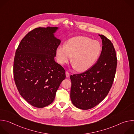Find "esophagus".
Masks as SVG:
<instances>
[{
  "label": "esophagus",
  "instance_id": "1",
  "mask_svg": "<svg viewBox=\"0 0 134 134\" xmlns=\"http://www.w3.org/2000/svg\"><path fill=\"white\" fill-rule=\"evenodd\" d=\"M69 75H70L68 71H66V77H68L69 76Z\"/></svg>",
  "mask_w": 134,
  "mask_h": 134
}]
</instances>
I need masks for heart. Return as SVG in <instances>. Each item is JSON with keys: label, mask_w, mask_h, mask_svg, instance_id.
<instances>
[{"label": "heart", "mask_w": 134, "mask_h": 134, "mask_svg": "<svg viewBox=\"0 0 134 134\" xmlns=\"http://www.w3.org/2000/svg\"><path fill=\"white\" fill-rule=\"evenodd\" d=\"M101 52L100 43L86 36H79L69 39L65 46H59L55 50L58 63L64 65L71 59L72 67L84 71L91 68L98 60ZM72 58H71V56Z\"/></svg>", "instance_id": "b5f03b06"}]
</instances>
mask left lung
<instances>
[{
  "mask_svg": "<svg viewBox=\"0 0 134 134\" xmlns=\"http://www.w3.org/2000/svg\"><path fill=\"white\" fill-rule=\"evenodd\" d=\"M102 48L97 62L86 71L70 76V99L72 104L82 110L99 104L108 95L115 76L117 60L110 40L100 35Z\"/></svg>",
  "mask_w": 134,
  "mask_h": 134,
  "instance_id": "left-lung-1",
  "label": "left lung"
}]
</instances>
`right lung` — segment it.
Masks as SVG:
<instances>
[{
    "label": "right lung",
    "instance_id": "1",
    "mask_svg": "<svg viewBox=\"0 0 134 134\" xmlns=\"http://www.w3.org/2000/svg\"><path fill=\"white\" fill-rule=\"evenodd\" d=\"M58 27H37L21 40L15 53L14 77L21 96L32 106L41 108L53 101L66 78L64 68L54 60L61 40L55 36Z\"/></svg>",
    "mask_w": 134,
    "mask_h": 134
}]
</instances>
